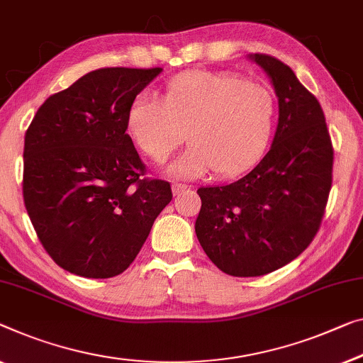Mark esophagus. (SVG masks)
Instances as JSON below:
<instances>
[{"instance_id":"esophagus-1","label":"esophagus","mask_w":363,"mask_h":363,"mask_svg":"<svg viewBox=\"0 0 363 363\" xmlns=\"http://www.w3.org/2000/svg\"><path fill=\"white\" fill-rule=\"evenodd\" d=\"M191 186H187V184H181V182H174L172 184V192H174V196H181L186 191H189Z\"/></svg>"}]
</instances>
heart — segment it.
<instances>
[{
    "mask_svg": "<svg viewBox=\"0 0 363 363\" xmlns=\"http://www.w3.org/2000/svg\"><path fill=\"white\" fill-rule=\"evenodd\" d=\"M277 96L267 84L223 72H191L167 81L164 101L135 97L127 128L137 148L164 163L186 142L192 145L169 174L199 177L213 171L240 176L266 153L277 123Z\"/></svg>",
    "mask_w": 363,
    "mask_h": 363,
    "instance_id": "1",
    "label": "heart"
}]
</instances>
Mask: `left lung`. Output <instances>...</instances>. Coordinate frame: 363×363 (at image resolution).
Segmentation results:
<instances>
[{
	"mask_svg": "<svg viewBox=\"0 0 363 363\" xmlns=\"http://www.w3.org/2000/svg\"><path fill=\"white\" fill-rule=\"evenodd\" d=\"M272 79L279 125L272 147L241 179L200 187V246L233 277H257L294 261L321 226L333 186L334 148L318 99L279 58L251 57Z\"/></svg>",
	"mask_w": 363,
	"mask_h": 363,
	"instance_id": "8db88e82",
	"label": "left lung"
}]
</instances>
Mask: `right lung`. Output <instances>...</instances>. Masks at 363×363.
<instances>
[{
	"label": "right lung",
	"mask_w": 363,
	"mask_h": 363,
	"mask_svg": "<svg viewBox=\"0 0 363 363\" xmlns=\"http://www.w3.org/2000/svg\"><path fill=\"white\" fill-rule=\"evenodd\" d=\"M161 68H99L39 107L24 138L23 194L43 250L68 272L109 279L135 261L171 184L147 177L128 109Z\"/></svg>",
	"instance_id": "right-lung-1"
}]
</instances>
